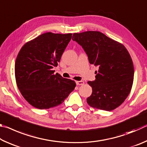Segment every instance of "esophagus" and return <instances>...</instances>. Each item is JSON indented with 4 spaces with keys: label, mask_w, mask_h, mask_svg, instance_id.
Here are the masks:
<instances>
[{
    "label": "esophagus",
    "mask_w": 147,
    "mask_h": 147,
    "mask_svg": "<svg viewBox=\"0 0 147 147\" xmlns=\"http://www.w3.org/2000/svg\"><path fill=\"white\" fill-rule=\"evenodd\" d=\"M76 84L77 86H81V85H84V81H76Z\"/></svg>",
    "instance_id": "1"
}]
</instances>
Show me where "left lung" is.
<instances>
[{"mask_svg":"<svg viewBox=\"0 0 147 147\" xmlns=\"http://www.w3.org/2000/svg\"><path fill=\"white\" fill-rule=\"evenodd\" d=\"M73 40L82 47L89 63L98 67L96 80L88 82L93 92L87 102L94 108L111 111L123 103L132 88V59L123 44L98 31L74 33Z\"/></svg>","mask_w":147,"mask_h":147,"instance_id":"8db88e82","label":"left lung"}]
</instances>
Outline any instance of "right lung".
Masks as SVG:
<instances>
[{"label": "right lung", "mask_w": 147, "mask_h": 147, "mask_svg": "<svg viewBox=\"0 0 147 147\" xmlns=\"http://www.w3.org/2000/svg\"><path fill=\"white\" fill-rule=\"evenodd\" d=\"M72 34L47 32L22 47L15 63L17 86L24 99L44 109L59 105L76 87L71 79L54 74Z\"/></svg>", "instance_id": "add662e5"}]
</instances>
